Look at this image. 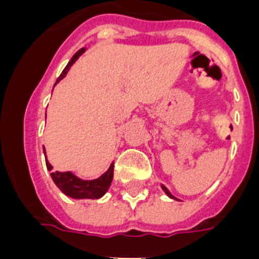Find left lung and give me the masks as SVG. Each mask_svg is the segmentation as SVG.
Masks as SVG:
<instances>
[{
  "label": "left lung",
  "mask_w": 259,
  "mask_h": 259,
  "mask_svg": "<svg viewBox=\"0 0 259 259\" xmlns=\"http://www.w3.org/2000/svg\"><path fill=\"white\" fill-rule=\"evenodd\" d=\"M161 188H162V191H164V192H165V193H166V196H169V197H170V199H175V200H177L176 197L173 196L172 193H170V192H169V191H168V188H166L165 185H162V184H161Z\"/></svg>",
  "instance_id": "8db88e82"
}]
</instances>
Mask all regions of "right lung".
<instances>
[{
	"instance_id": "obj_1",
	"label": "right lung",
	"mask_w": 259,
	"mask_h": 259,
	"mask_svg": "<svg viewBox=\"0 0 259 259\" xmlns=\"http://www.w3.org/2000/svg\"><path fill=\"white\" fill-rule=\"evenodd\" d=\"M86 52V48H82L79 50L76 54L72 56L68 64L66 66V68L63 70V72L60 74V76L58 78L56 83H59L62 80L64 76L67 75V72L70 71L71 66L74 64L76 60H78L83 54ZM55 83V86H56ZM42 150H44V156H46V164H47V169L52 170L54 166L51 165L50 161L47 160V154H46V148L42 146ZM113 175H114V162H111L109 166V169L106 170L103 175H101L97 179H93V180H83L80 177H78L76 175H74L72 172H51V177L52 180L56 184L60 191H62L66 196L72 197V199H99L107 192L111 181H113Z\"/></svg>"
}]
</instances>
